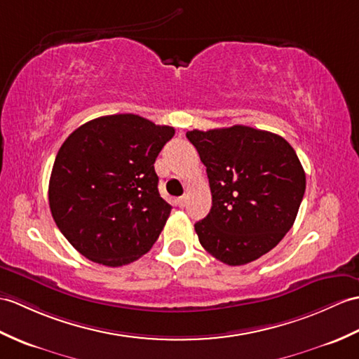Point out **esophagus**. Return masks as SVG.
Instances as JSON below:
<instances>
[{"mask_svg":"<svg viewBox=\"0 0 359 359\" xmlns=\"http://www.w3.org/2000/svg\"><path fill=\"white\" fill-rule=\"evenodd\" d=\"M187 202H188V197H187V196H182V197L177 198V205H179L180 208H185V206H187Z\"/></svg>","mask_w":359,"mask_h":359,"instance_id":"obj_1","label":"esophagus"}]
</instances>
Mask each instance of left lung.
Returning a JSON list of instances; mask_svg holds the SVG:
<instances>
[{
  "instance_id": "1",
  "label": "left lung",
  "mask_w": 359,
  "mask_h": 359,
  "mask_svg": "<svg viewBox=\"0 0 359 359\" xmlns=\"http://www.w3.org/2000/svg\"><path fill=\"white\" fill-rule=\"evenodd\" d=\"M206 166L212 206L194 224L222 263L241 266L277 246L297 219L306 174L295 149L269 131L234 125L187 133Z\"/></svg>"
}]
</instances>
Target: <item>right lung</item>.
I'll return each instance as SVG.
<instances>
[{
    "mask_svg": "<svg viewBox=\"0 0 359 359\" xmlns=\"http://www.w3.org/2000/svg\"><path fill=\"white\" fill-rule=\"evenodd\" d=\"M172 136V127L127 113L90 121L64 140L48 205L78 252L118 268L151 249L171 212L157 189L154 162Z\"/></svg>",
    "mask_w": 359,
    "mask_h": 359,
    "instance_id": "right-lung-1",
    "label": "right lung"
}]
</instances>
